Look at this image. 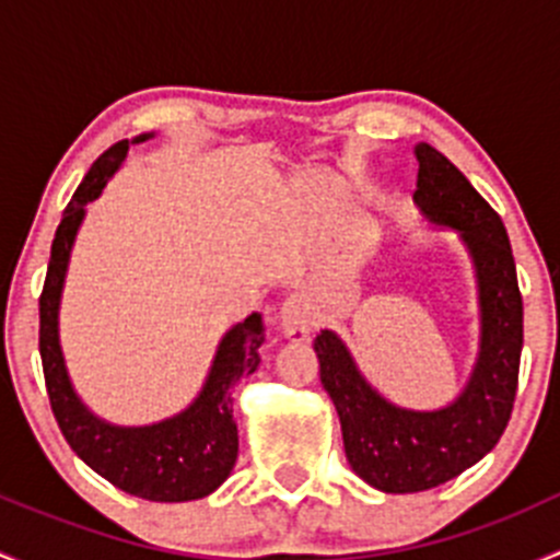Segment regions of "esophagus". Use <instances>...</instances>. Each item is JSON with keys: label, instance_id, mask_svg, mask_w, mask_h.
Segmentation results:
<instances>
[{"label": "esophagus", "instance_id": "34e87169", "mask_svg": "<svg viewBox=\"0 0 560 560\" xmlns=\"http://www.w3.org/2000/svg\"><path fill=\"white\" fill-rule=\"evenodd\" d=\"M316 322L314 306L303 292H292L279 308V327L290 341H306Z\"/></svg>", "mask_w": 560, "mask_h": 560}]
</instances>
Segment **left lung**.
Returning a JSON list of instances; mask_svg holds the SVG:
<instances>
[{"label": "left lung", "instance_id": "1", "mask_svg": "<svg viewBox=\"0 0 560 560\" xmlns=\"http://www.w3.org/2000/svg\"><path fill=\"white\" fill-rule=\"evenodd\" d=\"M415 154L417 211L433 228L455 230L471 259L479 352L455 400L406 409L365 380L338 332L316 336L319 380L341 420L349 466L382 493L439 488L482 460L510 422L523 352V298L504 222L442 151L420 143Z\"/></svg>", "mask_w": 560, "mask_h": 560}]
</instances>
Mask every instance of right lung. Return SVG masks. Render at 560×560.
<instances>
[{
  "mask_svg": "<svg viewBox=\"0 0 560 560\" xmlns=\"http://www.w3.org/2000/svg\"><path fill=\"white\" fill-rule=\"evenodd\" d=\"M154 132L110 145L92 165L72 195L54 246L48 276L39 295V358L50 409L67 444L89 468L129 495L145 501L206 499L230 477L238 457V425L233 420L230 389L254 374L265 341L262 314H248L219 341L197 398L178 415L151 425H113L94 415L75 393L59 341V308L70 254L86 219V202L103 195L105 184L127 160L129 145L145 143Z\"/></svg>",
  "mask_w": 560,
  "mask_h": 560,
  "instance_id": "obj_1",
  "label": "right lung"
}]
</instances>
